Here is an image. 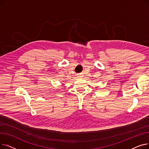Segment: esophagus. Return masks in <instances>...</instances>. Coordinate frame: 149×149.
<instances>
[{
    "label": "esophagus",
    "instance_id": "34e87169",
    "mask_svg": "<svg viewBox=\"0 0 149 149\" xmlns=\"http://www.w3.org/2000/svg\"><path fill=\"white\" fill-rule=\"evenodd\" d=\"M80 77H81V76H80Z\"/></svg>",
    "mask_w": 149,
    "mask_h": 149
}]
</instances>
